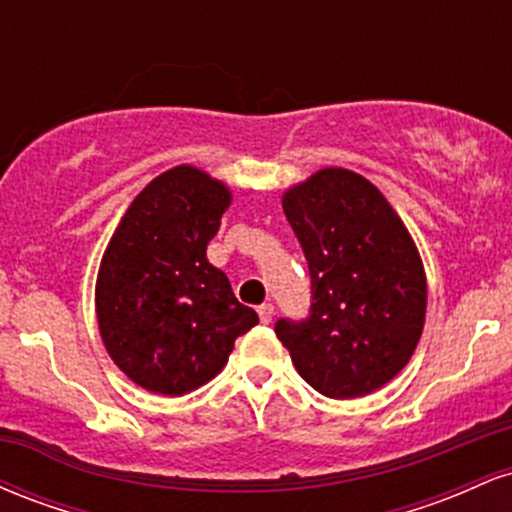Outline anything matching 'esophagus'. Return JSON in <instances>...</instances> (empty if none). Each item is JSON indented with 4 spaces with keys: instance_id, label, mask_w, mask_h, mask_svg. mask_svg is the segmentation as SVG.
Instances as JSON below:
<instances>
[{
    "instance_id": "34e87169",
    "label": "esophagus",
    "mask_w": 512,
    "mask_h": 512,
    "mask_svg": "<svg viewBox=\"0 0 512 512\" xmlns=\"http://www.w3.org/2000/svg\"><path fill=\"white\" fill-rule=\"evenodd\" d=\"M257 315H260V322L262 325H269L274 317V305L272 303H262L260 308H257Z\"/></svg>"
}]
</instances>
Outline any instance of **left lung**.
I'll return each mask as SVG.
<instances>
[{
    "mask_svg": "<svg viewBox=\"0 0 512 512\" xmlns=\"http://www.w3.org/2000/svg\"><path fill=\"white\" fill-rule=\"evenodd\" d=\"M310 269V315L274 332L310 387L354 399L390 383L424 332L426 274L383 192L346 168H322L284 192Z\"/></svg>",
    "mask_w": 512,
    "mask_h": 512,
    "instance_id": "8db88e82",
    "label": "left lung"
}]
</instances>
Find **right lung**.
<instances>
[{"mask_svg": "<svg viewBox=\"0 0 512 512\" xmlns=\"http://www.w3.org/2000/svg\"><path fill=\"white\" fill-rule=\"evenodd\" d=\"M231 192L195 166L161 173L115 228L96 281V315L115 366L144 390L180 397L221 373L260 322L207 260Z\"/></svg>", "mask_w": 512, "mask_h": 512, "instance_id": "obj_1", "label": "right lung"}]
</instances>
